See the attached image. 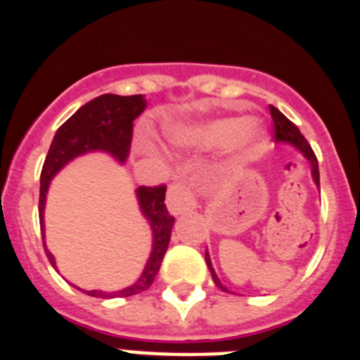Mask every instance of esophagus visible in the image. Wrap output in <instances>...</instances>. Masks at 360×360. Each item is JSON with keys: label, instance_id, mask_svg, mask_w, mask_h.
Listing matches in <instances>:
<instances>
[{"label": "esophagus", "instance_id": "esophagus-1", "mask_svg": "<svg viewBox=\"0 0 360 360\" xmlns=\"http://www.w3.org/2000/svg\"><path fill=\"white\" fill-rule=\"evenodd\" d=\"M167 207L173 214H180L184 211H191L196 207L195 196L189 186L184 182H174L169 186L167 191Z\"/></svg>", "mask_w": 360, "mask_h": 360}]
</instances>
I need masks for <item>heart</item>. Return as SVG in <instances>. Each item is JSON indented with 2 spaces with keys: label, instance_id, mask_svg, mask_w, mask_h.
Instances as JSON below:
<instances>
[{
  "label": "heart",
  "instance_id": "1",
  "mask_svg": "<svg viewBox=\"0 0 360 360\" xmlns=\"http://www.w3.org/2000/svg\"><path fill=\"white\" fill-rule=\"evenodd\" d=\"M173 139L182 144H198L207 148H225L238 142L241 151L247 155H256L263 146V131L259 126L243 117H225L193 128L176 129Z\"/></svg>",
  "mask_w": 360,
  "mask_h": 360
}]
</instances>
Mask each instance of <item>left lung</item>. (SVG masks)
<instances>
[{"mask_svg":"<svg viewBox=\"0 0 360 360\" xmlns=\"http://www.w3.org/2000/svg\"><path fill=\"white\" fill-rule=\"evenodd\" d=\"M270 115H272V126H274V136L276 141H283V142H290V144H294L295 148L299 149V151L303 153L304 157L310 160L311 164V174H314V180H316V184L319 186V162H317V157L316 153H314V149L310 148V144H308V141L303 136V133L299 131V128L295 126L292 120H288L287 117L283 115L281 111L278 110V108L270 106ZM205 262H207V266L209 270H211V276H212V281H214V285L218 288H221L224 292H229L227 288L219 283L218 276H216L214 269H212L211 265V257H209L207 250H205Z\"/></svg>","mask_w":360,"mask_h":360,"instance_id":"obj_1","label":"left lung"}]
</instances>
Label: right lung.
<instances>
[{
    "instance_id": "obj_1",
    "label": "right lung",
    "mask_w": 360,
    "mask_h": 360,
    "mask_svg": "<svg viewBox=\"0 0 360 360\" xmlns=\"http://www.w3.org/2000/svg\"><path fill=\"white\" fill-rule=\"evenodd\" d=\"M146 110V101L142 95H113L104 94L95 97L94 101L86 103L79 108L61 128L57 129L50 144L49 155L44 158L43 171H41V187H39V224L43 232V247L49 262L56 269V259L44 245V224L43 211L46 191L53 174L61 169L63 165L68 164L72 158L79 157L86 151H101L111 153L119 162L128 158L129 148L133 139V120ZM165 184L160 186H141L136 189L139 203L146 218L153 227V250L144 272L139 281L133 283L131 287L124 288L120 292L90 290L86 292L94 297H129V295L141 294L148 290L157 278L160 270L162 259L167 250L171 240V229L174 224V216L169 214L165 207Z\"/></svg>"
}]
</instances>
